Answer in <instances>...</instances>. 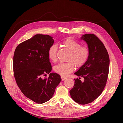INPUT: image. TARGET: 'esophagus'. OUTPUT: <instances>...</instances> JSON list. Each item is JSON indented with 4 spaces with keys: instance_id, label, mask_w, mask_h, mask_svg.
Masks as SVG:
<instances>
[{
    "instance_id": "34e87169",
    "label": "esophagus",
    "mask_w": 123,
    "mask_h": 123,
    "mask_svg": "<svg viewBox=\"0 0 123 123\" xmlns=\"http://www.w3.org/2000/svg\"><path fill=\"white\" fill-rule=\"evenodd\" d=\"M61 78H62V80H65L66 79H67V77H65L64 76H61Z\"/></svg>"
}]
</instances>
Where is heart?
<instances>
[{"mask_svg": "<svg viewBox=\"0 0 123 123\" xmlns=\"http://www.w3.org/2000/svg\"><path fill=\"white\" fill-rule=\"evenodd\" d=\"M61 46L70 52L67 62L60 63L54 66V70L62 76H66L75 68L84 65L89 58L90 49L87 46H81L80 43L72 38H67L61 42ZM57 46L52 44L48 50V57L52 62L57 61Z\"/></svg>", "mask_w": 123, "mask_h": 123, "instance_id": "b5f03b06", "label": "heart"}]
</instances>
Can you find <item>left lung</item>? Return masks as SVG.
Returning a JSON list of instances; mask_svg holds the SVG:
<instances>
[{
    "label": "left lung",
    "mask_w": 123,
    "mask_h": 123,
    "mask_svg": "<svg viewBox=\"0 0 123 123\" xmlns=\"http://www.w3.org/2000/svg\"><path fill=\"white\" fill-rule=\"evenodd\" d=\"M90 49V55L85 64L76 72L75 75L83 77L74 79V85L70 91L72 98L76 103L85 105L90 103L101 94L108 76L109 57L102 43L93 34H86L81 37Z\"/></svg>",
    "instance_id": "obj_1"
}]
</instances>
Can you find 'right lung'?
Instances as JSON below:
<instances>
[{
    "instance_id": "1",
    "label": "right lung",
    "mask_w": 123,
    "mask_h": 123,
    "mask_svg": "<svg viewBox=\"0 0 123 123\" xmlns=\"http://www.w3.org/2000/svg\"><path fill=\"white\" fill-rule=\"evenodd\" d=\"M53 43L49 35L36 34L18 44L14 53L13 72L18 87L26 97L38 104L52 98L61 81L56 73L43 77L52 70L48 50Z\"/></svg>"
}]
</instances>
